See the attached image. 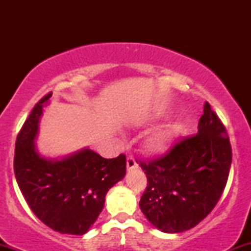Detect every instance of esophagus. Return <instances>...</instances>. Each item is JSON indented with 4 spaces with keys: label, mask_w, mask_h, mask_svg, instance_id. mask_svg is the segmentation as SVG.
I'll use <instances>...</instances> for the list:
<instances>
[{
    "label": "esophagus",
    "mask_w": 251,
    "mask_h": 251,
    "mask_svg": "<svg viewBox=\"0 0 251 251\" xmlns=\"http://www.w3.org/2000/svg\"><path fill=\"white\" fill-rule=\"evenodd\" d=\"M126 166H127L128 171H132V170H134V169L138 168V164L134 160V158L127 157V159H126Z\"/></svg>",
    "instance_id": "esophagus-1"
}]
</instances>
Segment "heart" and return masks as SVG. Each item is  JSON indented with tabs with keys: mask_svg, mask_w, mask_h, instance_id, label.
Listing matches in <instances>:
<instances>
[{
	"mask_svg": "<svg viewBox=\"0 0 251 251\" xmlns=\"http://www.w3.org/2000/svg\"><path fill=\"white\" fill-rule=\"evenodd\" d=\"M159 119V116H154L151 120ZM180 124L174 123L165 127L157 129L145 138L143 143V149L150 155H160L168 152L174 143L176 135L179 133Z\"/></svg>",
	"mask_w": 251,
	"mask_h": 251,
	"instance_id": "1",
	"label": "heart"
}]
</instances>
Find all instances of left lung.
Returning a JSON list of instances; mask_svg holds the SVG:
<instances>
[{
  "label": "left lung",
  "instance_id": "left-lung-1",
  "mask_svg": "<svg viewBox=\"0 0 251 251\" xmlns=\"http://www.w3.org/2000/svg\"><path fill=\"white\" fill-rule=\"evenodd\" d=\"M231 159L226 127L205 102L197 134L176 144L168 154L140 163L148 177L139 201L143 214L168 234L196 226L223 194Z\"/></svg>",
  "mask_w": 251,
  "mask_h": 251
}]
</instances>
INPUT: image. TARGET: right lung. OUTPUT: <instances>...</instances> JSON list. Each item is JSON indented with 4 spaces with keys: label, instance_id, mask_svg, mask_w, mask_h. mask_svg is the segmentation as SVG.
Listing matches in <instances>:
<instances>
[{
    "label": "right lung",
    "instance_id": "1",
    "mask_svg": "<svg viewBox=\"0 0 251 251\" xmlns=\"http://www.w3.org/2000/svg\"><path fill=\"white\" fill-rule=\"evenodd\" d=\"M50 97L34 106L17 134L14 172L40 221L60 234L83 235L102 211L108 190L125 177L126 157L106 159L88 148L60 158L42 155L35 140Z\"/></svg>",
    "mask_w": 251,
    "mask_h": 251
}]
</instances>
